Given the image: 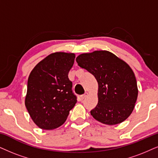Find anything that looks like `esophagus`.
Returning a JSON list of instances; mask_svg holds the SVG:
<instances>
[{"instance_id":"1","label":"esophagus","mask_w":158,"mask_h":158,"mask_svg":"<svg viewBox=\"0 0 158 158\" xmlns=\"http://www.w3.org/2000/svg\"><path fill=\"white\" fill-rule=\"evenodd\" d=\"M87 96H88V93H85V94H84V95H81V100L85 99V98H87Z\"/></svg>"}]
</instances>
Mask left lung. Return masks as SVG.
<instances>
[{
    "label": "left lung",
    "instance_id": "left-lung-1",
    "mask_svg": "<svg viewBox=\"0 0 158 158\" xmlns=\"http://www.w3.org/2000/svg\"><path fill=\"white\" fill-rule=\"evenodd\" d=\"M76 60L98 81V102L90 111L93 118L109 125L125 121L133 112L139 93L130 65L106 50L81 54Z\"/></svg>",
    "mask_w": 158,
    "mask_h": 158
}]
</instances>
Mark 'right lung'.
Segmentation results:
<instances>
[{
	"instance_id": "right-lung-1",
	"label": "right lung",
	"mask_w": 158,
	"mask_h": 158,
	"mask_svg": "<svg viewBox=\"0 0 158 158\" xmlns=\"http://www.w3.org/2000/svg\"><path fill=\"white\" fill-rule=\"evenodd\" d=\"M74 59L73 53H52L30 73L25 104L40 128L53 130L61 126L77 103L68 76Z\"/></svg>"
}]
</instances>
